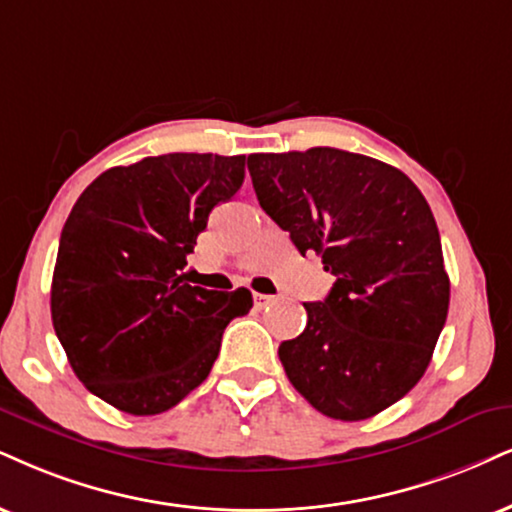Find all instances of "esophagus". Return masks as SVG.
<instances>
[{
  "label": "esophagus",
  "mask_w": 512,
  "mask_h": 512,
  "mask_svg": "<svg viewBox=\"0 0 512 512\" xmlns=\"http://www.w3.org/2000/svg\"><path fill=\"white\" fill-rule=\"evenodd\" d=\"M273 296H268V294H254V304H256V308H266V306H270L273 304Z\"/></svg>",
  "instance_id": "esophagus-1"
}]
</instances>
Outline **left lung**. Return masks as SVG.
<instances>
[{
  "label": "left lung",
  "mask_w": 512,
  "mask_h": 512,
  "mask_svg": "<svg viewBox=\"0 0 512 512\" xmlns=\"http://www.w3.org/2000/svg\"><path fill=\"white\" fill-rule=\"evenodd\" d=\"M258 204L337 277L280 344L294 389L334 420H368L425 375L449 313L437 223L408 175L332 147L251 154Z\"/></svg>",
  "instance_id": "8db88e82"
}]
</instances>
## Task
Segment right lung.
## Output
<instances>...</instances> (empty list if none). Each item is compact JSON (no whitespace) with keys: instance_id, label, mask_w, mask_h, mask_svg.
<instances>
[{"instance_id":"add662e5","label":"right lung","mask_w":512,"mask_h":512,"mask_svg":"<svg viewBox=\"0 0 512 512\" xmlns=\"http://www.w3.org/2000/svg\"><path fill=\"white\" fill-rule=\"evenodd\" d=\"M246 156L163 154L109 168L61 230L52 323L78 380L130 415H159L211 372L249 289L192 287L180 270Z\"/></svg>"}]
</instances>
